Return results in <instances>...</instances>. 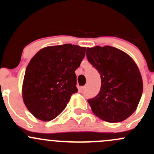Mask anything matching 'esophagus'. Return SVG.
I'll use <instances>...</instances> for the list:
<instances>
[{
  "label": "esophagus",
  "mask_w": 154,
  "mask_h": 154,
  "mask_svg": "<svg viewBox=\"0 0 154 154\" xmlns=\"http://www.w3.org/2000/svg\"><path fill=\"white\" fill-rule=\"evenodd\" d=\"M86 88H87V86H83V87H81V90H82V91H83V90H85Z\"/></svg>",
  "instance_id": "1"
}]
</instances>
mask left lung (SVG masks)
<instances>
[{
	"instance_id": "left-lung-1",
	"label": "left lung",
	"mask_w": 154,
	"mask_h": 154,
	"mask_svg": "<svg viewBox=\"0 0 154 154\" xmlns=\"http://www.w3.org/2000/svg\"><path fill=\"white\" fill-rule=\"evenodd\" d=\"M87 57L100 75L99 93L89 99L93 113L109 123H119L130 117L141 98L143 79L130 56L111 46L87 48Z\"/></svg>"
}]
</instances>
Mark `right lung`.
I'll return each instance as SVG.
<instances>
[{
  "instance_id": "right-lung-1",
  "label": "right lung",
  "mask_w": 154,
  "mask_h": 154,
  "mask_svg": "<svg viewBox=\"0 0 154 154\" xmlns=\"http://www.w3.org/2000/svg\"><path fill=\"white\" fill-rule=\"evenodd\" d=\"M85 47L71 44L48 46L38 51L26 67L22 94L29 112L50 121L65 109L78 92L75 71L85 56Z\"/></svg>"
}]
</instances>
